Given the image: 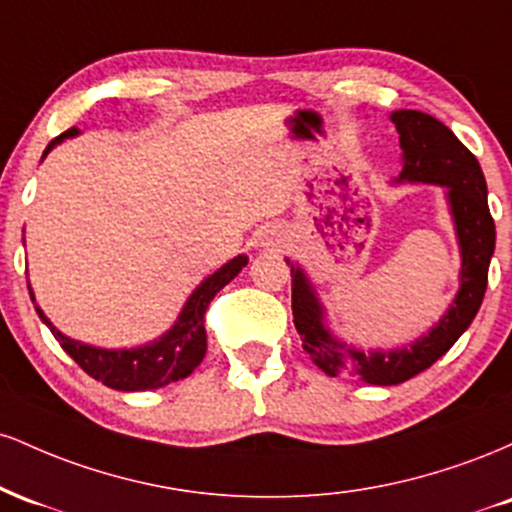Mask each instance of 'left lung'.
Listing matches in <instances>:
<instances>
[{
  "mask_svg": "<svg viewBox=\"0 0 512 512\" xmlns=\"http://www.w3.org/2000/svg\"><path fill=\"white\" fill-rule=\"evenodd\" d=\"M404 151V168L399 180L433 182L448 187V202L455 219L462 250L460 291L448 315L440 317L426 337L397 351L346 349L322 325V308L308 279L291 264V310L293 325L303 339L317 368L327 375L351 370L368 385H399L431 368L450 349L462 332L472 325L489 284V262L496 248V223L486 199V180L477 156L464 146L436 117L419 110L392 113Z\"/></svg>",
  "mask_w": 512,
  "mask_h": 512,
  "instance_id": "1",
  "label": "left lung"
}]
</instances>
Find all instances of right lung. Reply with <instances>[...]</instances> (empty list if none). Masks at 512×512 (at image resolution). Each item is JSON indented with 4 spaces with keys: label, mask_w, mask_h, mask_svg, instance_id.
Masks as SVG:
<instances>
[{
    "label": "right lung",
    "mask_w": 512,
    "mask_h": 512,
    "mask_svg": "<svg viewBox=\"0 0 512 512\" xmlns=\"http://www.w3.org/2000/svg\"><path fill=\"white\" fill-rule=\"evenodd\" d=\"M76 127L67 129L57 139H52L45 149V154L55 144H60L62 139L74 137ZM43 154V156H45ZM248 264V257L238 255L236 260L223 264L219 272H214L204 281L202 286H197V291L192 293L190 301L185 303L178 322L173 325V330L163 334L161 339L142 349H96V346H88L74 339L64 337L55 325L43 315V310H38L40 320L50 327V332L55 334V339L60 346L67 351L69 356L79 363L81 370H86L91 378L101 380L103 385L113 387V390L122 392H139V390H156L175 380L187 378V375L202 363L204 354H207V330H204V315H207L209 303L214 301V296L219 293L228 281H233L238 276L240 269ZM31 291V289H28ZM33 298V293H31ZM35 303V298H33Z\"/></svg>",
    "instance_id": "obj_1"
}]
</instances>
